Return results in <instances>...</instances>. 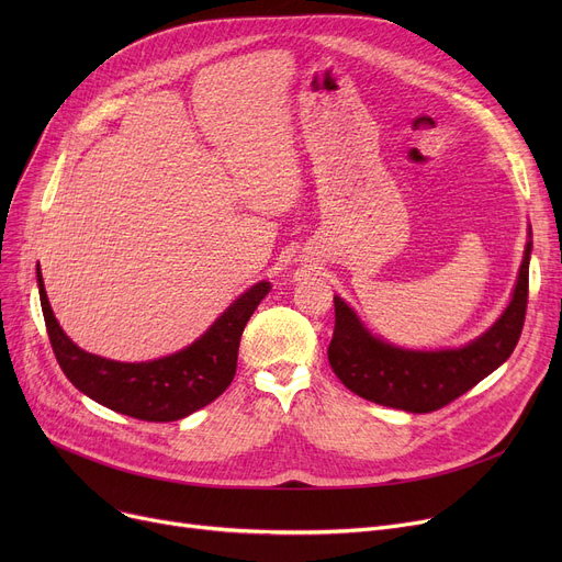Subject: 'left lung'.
Returning a JSON list of instances; mask_svg holds the SVG:
<instances>
[{
    "label": "left lung",
    "mask_w": 562,
    "mask_h": 562,
    "mask_svg": "<svg viewBox=\"0 0 562 562\" xmlns=\"http://www.w3.org/2000/svg\"><path fill=\"white\" fill-rule=\"evenodd\" d=\"M526 244L517 286L508 310L494 326L456 350H403L371 337L356 312L335 296V333L328 360L337 378L358 396L405 412H435L467 394L471 387L504 364L515 350L528 305Z\"/></svg>",
    "instance_id": "8db88e82"
}]
</instances>
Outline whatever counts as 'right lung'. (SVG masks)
Returning a JSON list of instances; mask_svg holds the SVG:
<instances>
[{
	"label": "right lung",
	"instance_id": "obj_1",
	"mask_svg": "<svg viewBox=\"0 0 562 562\" xmlns=\"http://www.w3.org/2000/svg\"><path fill=\"white\" fill-rule=\"evenodd\" d=\"M38 289L54 358L79 392L140 422H177L210 405L229 387L246 323L271 284L259 282L250 286L189 348L140 364L104 360L77 348L58 328L52 314L41 269Z\"/></svg>",
	"mask_w": 562,
	"mask_h": 562
}]
</instances>
